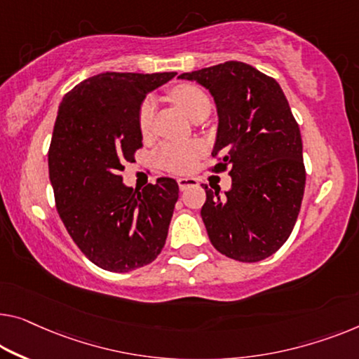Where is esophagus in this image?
Returning <instances> with one entry per match:
<instances>
[{
  "instance_id": "1",
  "label": "esophagus",
  "mask_w": 359,
  "mask_h": 359,
  "mask_svg": "<svg viewBox=\"0 0 359 359\" xmlns=\"http://www.w3.org/2000/svg\"><path fill=\"white\" fill-rule=\"evenodd\" d=\"M177 184H179V189L182 191H185V190L191 189V187H196L198 180L194 177H180V179H177Z\"/></svg>"
}]
</instances>
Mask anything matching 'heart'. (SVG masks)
Returning <instances> with one entry per match:
<instances>
[{"instance_id": "obj_1", "label": "heart", "mask_w": 359, "mask_h": 359, "mask_svg": "<svg viewBox=\"0 0 359 359\" xmlns=\"http://www.w3.org/2000/svg\"><path fill=\"white\" fill-rule=\"evenodd\" d=\"M170 98L177 103L187 116L191 119L206 117L211 112V98L205 90L194 83H180L170 90ZM154 103L153 100L147 98L138 109V128L143 137L149 135L153 127ZM206 153L205 143L201 142H187V143H164L154 154L156 164L159 168L172 174H187L198 163L203 154Z\"/></svg>"}]
</instances>
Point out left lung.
<instances>
[{
  "label": "left lung",
  "instance_id": "1",
  "mask_svg": "<svg viewBox=\"0 0 359 359\" xmlns=\"http://www.w3.org/2000/svg\"><path fill=\"white\" fill-rule=\"evenodd\" d=\"M210 90L219 126L211 168H229L224 196L205 185L201 208L212 247L227 258L256 263L274 255L295 227L306 170L299 127L280 85L245 62L227 61L180 74Z\"/></svg>",
  "mask_w": 359,
  "mask_h": 359
}]
</instances>
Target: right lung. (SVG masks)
<instances>
[{
	"instance_id": "right-lung-1",
	"label": "right lung",
	"mask_w": 359,
	"mask_h": 359,
	"mask_svg": "<svg viewBox=\"0 0 359 359\" xmlns=\"http://www.w3.org/2000/svg\"><path fill=\"white\" fill-rule=\"evenodd\" d=\"M175 72H104L76 85L57 109L48 169L56 210L80 251L101 269L128 272L156 259L179 198L174 179L137 191L124 163L142 148L138 109Z\"/></svg>"
}]
</instances>
